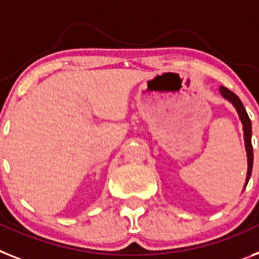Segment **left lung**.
Returning <instances> with one entry per match:
<instances>
[{"mask_svg": "<svg viewBox=\"0 0 259 259\" xmlns=\"http://www.w3.org/2000/svg\"><path fill=\"white\" fill-rule=\"evenodd\" d=\"M220 94L225 100H228L229 103L233 104V107L236 108L238 117H240L241 123H242V130H243V140H245V149H246V156H247V175H246V181H245V187L246 188L247 183H249L250 175H251V169H253V147H251V121L249 119L245 107H243L242 102L240 98L234 93L229 91L226 87L221 86L220 87Z\"/></svg>", "mask_w": 259, "mask_h": 259, "instance_id": "8db88e82", "label": "left lung"}]
</instances>
